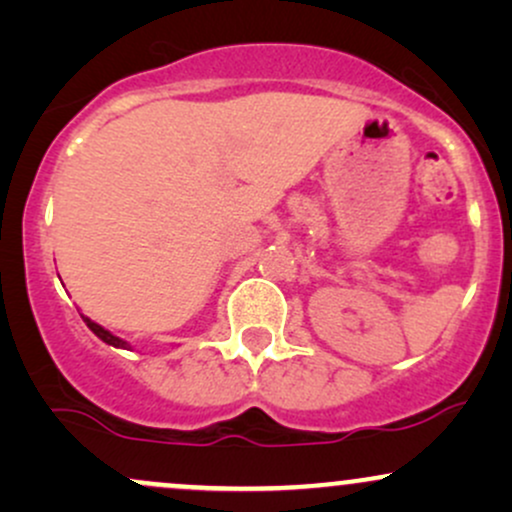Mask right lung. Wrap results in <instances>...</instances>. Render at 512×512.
I'll return each instance as SVG.
<instances>
[{"label":"right lung","mask_w":512,"mask_h":512,"mask_svg":"<svg viewBox=\"0 0 512 512\" xmlns=\"http://www.w3.org/2000/svg\"><path fill=\"white\" fill-rule=\"evenodd\" d=\"M81 320L86 322V327L88 330H91L93 334H96L98 339H103L105 344H110V346H115V349H129V344L125 342V339H120V337H115V334H110L108 330H105V327H101L98 325V322H93L91 317H86V315H81Z\"/></svg>","instance_id":"right-lung-1"}]
</instances>
